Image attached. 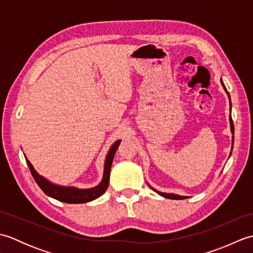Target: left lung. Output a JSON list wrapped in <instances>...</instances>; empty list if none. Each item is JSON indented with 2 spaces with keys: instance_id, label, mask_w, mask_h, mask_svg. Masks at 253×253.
<instances>
[{
  "instance_id": "obj_1",
  "label": "left lung",
  "mask_w": 253,
  "mask_h": 253,
  "mask_svg": "<svg viewBox=\"0 0 253 253\" xmlns=\"http://www.w3.org/2000/svg\"><path fill=\"white\" fill-rule=\"evenodd\" d=\"M221 84H222V85H223L225 92H226V94L228 95L229 105H230L229 111H232V102H230V95H229V93H228V91H227L226 87H225V84H224V83H223V79H222V78H221ZM229 124H230V131H232V133H233V136H232V150H233V144H234V123H233V120H232V116H229ZM230 154H232V152H230ZM230 154H229V157H230ZM150 187H151V186H150ZM151 189L154 190L157 193H159L160 196H162V197H164V198H168V199H173V200H182V199H187V198H188L187 196L176 195V193H169V192L168 193V192L159 191V190H157V189H154L153 187H151Z\"/></svg>"
}]
</instances>
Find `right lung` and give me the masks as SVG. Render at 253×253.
I'll use <instances>...</instances> for the list:
<instances>
[{"instance_id": "add662e5", "label": "right lung", "mask_w": 253, "mask_h": 253, "mask_svg": "<svg viewBox=\"0 0 253 253\" xmlns=\"http://www.w3.org/2000/svg\"><path fill=\"white\" fill-rule=\"evenodd\" d=\"M121 141L122 140H116L113 143L109 150V152L106 154L104 161L103 177H102L100 184L92 188H87V189H80V188L74 186H62L54 184V182L50 181L49 179H46L45 177L41 176L38 173L34 166H32V164L28 161V159L26 157L25 158L27 164H28V168L31 171L32 177H34L38 186L41 188L42 191H43L45 195L65 203H85L95 200V199L101 197L107 189V187H109L111 166L113 163V159H114L115 152L118 146H120Z\"/></svg>"}]
</instances>
